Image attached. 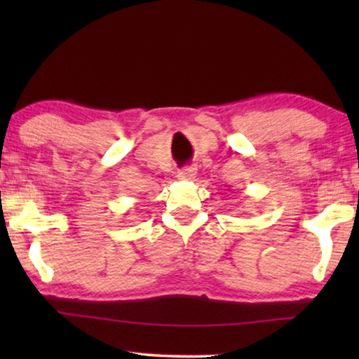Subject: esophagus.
<instances>
[{
  "instance_id": "esophagus-1",
  "label": "esophagus",
  "mask_w": 359,
  "mask_h": 359,
  "mask_svg": "<svg viewBox=\"0 0 359 359\" xmlns=\"http://www.w3.org/2000/svg\"><path fill=\"white\" fill-rule=\"evenodd\" d=\"M194 175H196V168H193V166H186V168L178 171L180 180H193Z\"/></svg>"
}]
</instances>
